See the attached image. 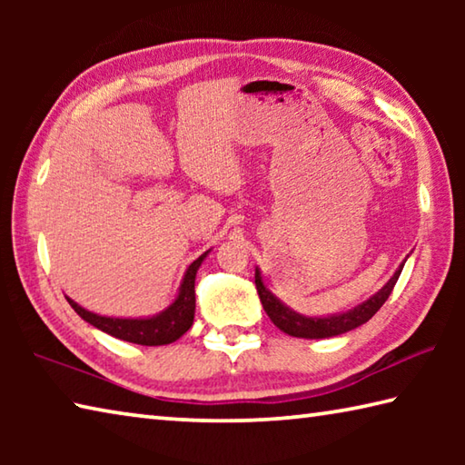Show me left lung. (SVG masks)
<instances>
[{"mask_svg": "<svg viewBox=\"0 0 465 465\" xmlns=\"http://www.w3.org/2000/svg\"><path fill=\"white\" fill-rule=\"evenodd\" d=\"M404 262L398 266V271L391 274V279L385 282L375 295L365 299V302L359 303L357 308L342 313H330V316H303V313L291 310L287 303H282L281 299L264 285L262 272L258 266H256V291L258 295H261L262 308L266 313H269L272 324L279 330H282L285 334L295 336V338H312V341H316V338H332L363 326L365 322H369L375 316L377 310L385 303V299L390 297L393 285L398 282L400 272L404 269Z\"/></svg>", "mask_w": 465, "mask_h": 465, "instance_id": "8db88e82", "label": "left lung"}]
</instances>
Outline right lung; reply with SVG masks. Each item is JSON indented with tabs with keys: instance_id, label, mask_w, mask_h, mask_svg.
Segmentation results:
<instances>
[{
	"instance_id": "add662e5",
	"label": "right lung",
	"mask_w": 465,
	"mask_h": 465,
	"mask_svg": "<svg viewBox=\"0 0 465 465\" xmlns=\"http://www.w3.org/2000/svg\"><path fill=\"white\" fill-rule=\"evenodd\" d=\"M211 250L204 252L194 262L188 264V269L180 282L178 293L166 310L160 313H153V316L145 318H113V316H100V313H94L90 310L82 308L80 303H75L74 299L67 302L75 310L77 316L88 322L94 328L102 330L110 336L119 338V341H127L133 344H143V346H162L178 341L188 328L193 326L194 320V279L196 271L201 269L204 258H207Z\"/></svg>"
}]
</instances>
